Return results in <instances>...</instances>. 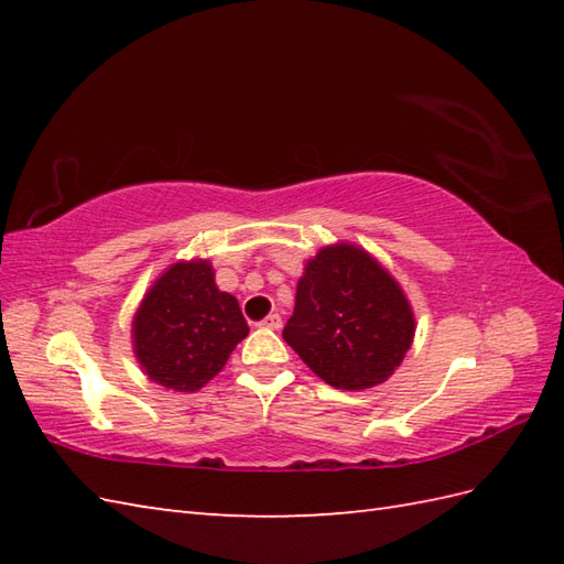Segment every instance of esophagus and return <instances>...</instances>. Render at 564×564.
Here are the masks:
<instances>
[{"mask_svg": "<svg viewBox=\"0 0 564 564\" xmlns=\"http://www.w3.org/2000/svg\"><path fill=\"white\" fill-rule=\"evenodd\" d=\"M281 325H283L281 315H269L267 319H261V327H267V329H281Z\"/></svg>", "mask_w": 564, "mask_h": 564, "instance_id": "obj_1", "label": "esophagus"}]
</instances>
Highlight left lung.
Returning a JSON list of instances; mask_svg holds the SVG:
<instances>
[{"mask_svg": "<svg viewBox=\"0 0 564 564\" xmlns=\"http://www.w3.org/2000/svg\"><path fill=\"white\" fill-rule=\"evenodd\" d=\"M412 337L410 303L364 249L337 245L307 261L283 339L332 388L366 390L386 382Z\"/></svg>", "mask_w": 564, "mask_h": 564, "instance_id": "1", "label": "left lung"}]
</instances>
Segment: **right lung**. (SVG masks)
<instances>
[{
    "mask_svg": "<svg viewBox=\"0 0 564 564\" xmlns=\"http://www.w3.org/2000/svg\"><path fill=\"white\" fill-rule=\"evenodd\" d=\"M249 334L237 301L220 293L208 261H178L152 285L135 322V354L150 380L194 392L223 370Z\"/></svg>",
    "mask_w": 564,
    "mask_h": 564,
    "instance_id": "add662e5",
    "label": "right lung"
}]
</instances>
